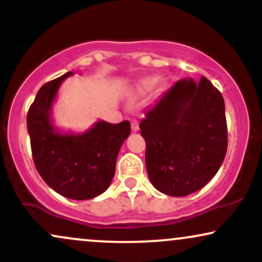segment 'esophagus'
<instances>
[{"instance_id":"1","label":"esophagus","mask_w":262,"mask_h":262,"mask_svg":"<svg viewBox=\"0 0 262 262\" xmlns=\"http://www.w3.org/2000/svg\"><path fill=\"white\" fill-rule=\"evenodd\" d=\"M138 129H139V123H138L137 121L132 122V130L138 132Z\"/></svg>"}]
</instances>
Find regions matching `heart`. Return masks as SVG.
Listing matches in <instances>:
<instances>
[{
    "mask_svg": "<svg viewBox=\"0 0 262 262\" xmlns=\"http://www.w3.org/2000/svg\"><path fill=\"white\" fill-rule=\"evenodd\" d=\"M155 85H156V80L154 79L144 80L140 85V90H143V91H149V90H151Z\"/></svg>",
    "mask_w": 262,
    "mask_h": 262,
    "instance_id": "1",
    "label": "heart"
}]
</instances>
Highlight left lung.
<instances>
[{
    "mask_svg": "<svg viewBox=\"0 0 262 262\" xmlns=\"http://www.w3.org/2000/svg\"><path fill=\"white\" fill-rule=\"evenodd\" d=\"M140 134L146 143V171L165 194L183 197L218 172L228 146L222 93L206 77L182 79L144 114Z\"/></svg>",
    "mask_w": 262,
    "mask_h": 262,
    "instance_id": "left-lung-1",
    "label": "left lung"
}]
</instances>
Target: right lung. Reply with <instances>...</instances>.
<instances>
[{
	"instance_id": "add662e5",
	"label": "right lung",
	"mask_w": 262,
	"mask_h": 262,
	"mask_svg": "<svg viewBox=\"0 0 262 262\" xmlns=\"http://www.w3.org/2000/svg\"><path fill=\"white\" fill-rule=\"evenodd\" d=\"M66 73L40 87L27 114V128L39 175L49 187L71 200L100 196L110 187L122 144L130 134L128 121L95 123L81 134L60 133L50 114Z\"/></svg>"
}]
</instances>
